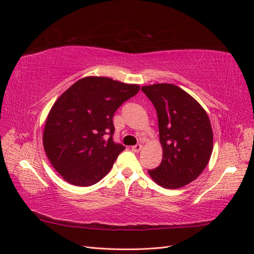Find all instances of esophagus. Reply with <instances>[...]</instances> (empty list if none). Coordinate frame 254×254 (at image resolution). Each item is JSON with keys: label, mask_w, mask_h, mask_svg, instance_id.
<instances>
[{"label": "esophagus", "mask_w": 254, "mask_h": 254, "mask_svg": "<svg viewBox=\"0 0 254 254\" xmlns=\"http://www.w3.org/2000/svg\"><path fill=\"white\" fill-rule=\"evenodd\" d=\"M141 148H142V146H141L140 144H136L135 146L132 147V150H133L134 152H139V151L141 150Z\"/></svg>", "instance_id": "1"}]
</instances>
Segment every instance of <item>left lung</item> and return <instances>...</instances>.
<instances>
[{
	"label": "left lung",
	"instance_id": "8db88e82",
	"mask_svg": "<svg viewBox=\"0 0 254 254\" xmlns=\"http://www.w3.org/2000/svg\"><path fill=\"white\" fill-rule=\"evenodd\" d=\"M158 114L161 164L148 171L165 189H178L196 179L212 152V129L205 109L181 88L155 83L141 88Z\"/></svg>",
	"mask_w": 254,
	"mask_h": 254
}]
</instances>
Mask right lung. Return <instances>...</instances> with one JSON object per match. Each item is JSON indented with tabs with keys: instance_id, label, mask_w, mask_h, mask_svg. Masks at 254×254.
I'll return each mask as SVG.
<instances>
[{
	"instance_id": "add662e5",
	"label": "right lung",
	"mask_w": 254,
	"mask_h": 254,
	"mask_svg": "<svg viewBox=\"0 0 254 254\" xmlns=\"http://www.w3.org/2000/svg\"><path fill=\"white\" fill-rule=\"evenodd\" d=\"M138 91V84L90 76L76 81L56 101L45 125L43 144L64 180L89 187L106 176L126 149L114 141V114Z\"/></svg>"
}]
</instances>
